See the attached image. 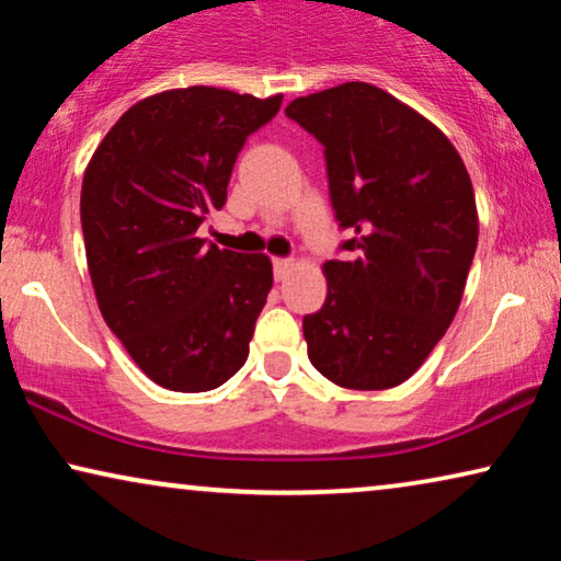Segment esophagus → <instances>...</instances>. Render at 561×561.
Listing matches in <instances>:
<instances>
[{
	"label": "esophagus",
	"mask_w": 561,
	"mask_h": 561,
	"mask_svg": "<svg viewBox=\"0 0 561 561\" xmlns=\"http://www.w3.org/2000/svg\"><path fill=\"white\" fill-rule=\"evenodd\" d=\"M273 271H275V280H286L288 273L294 271V260H290V257H275L273 260Z\"/></svg>",
	"instance_id": "esophagus-1"
}]
</instances>
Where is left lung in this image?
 Segmentation results:
<instances>
[{
  "instance_id": "8db88e82",
  "label": "left lung",
  "mask_w": 561,
  "mask_h": 561,
  "mask_svg": "<svg viewBox=\"0 0 561 561\" xmlns=\"http://www.w3.org/2000/svg\"><path fill=\"white\" fill-rule=\"evenodd\" d=\"M286 114L324 145L347 260L304 317L309 359L336 386L386 390L424 365L462 301L478 248L470 173L439 127L373 83L298 96Z\"/></svg>"
}]
</instances>
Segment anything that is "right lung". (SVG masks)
I'll use <instances>...</instances> for the list:
<instances>
[{"label": "right lung", "mask_w": 561, "mask_h": 561, "mask_svg": "<svg viewBox=\"0 0 561 561\" xmlns=\"http://www.w3.org/2000/svg\"><path fill=\"white\" fill-rule=\"evenodd\" d=\"M283 94L171 89L122 114L81 186L89 275L106 327L152 382L179 393L219 388L244 365L273 265L263 252L196 237L248 135Z\"/></svg>", "instance_id": "add662e5"}]
</instances>
